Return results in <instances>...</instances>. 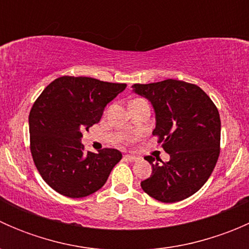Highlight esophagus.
Wrapping results in <instances>:
<instances>
[{"instance_id":"1","label":"esophagus","mask_w":249,"mask_h":249,"mask_svg":"<svg viewBox=\"0 0 249 249\" xmlns=\"http://www.w3.org/2000/svg\"><path fill=\"white\" fill-rule=\"evenodd\" d=\"M124 158L127 160V161H137V159H139V158L135 157V155H130V154H126Z\"/></svg>"}]
</instances>
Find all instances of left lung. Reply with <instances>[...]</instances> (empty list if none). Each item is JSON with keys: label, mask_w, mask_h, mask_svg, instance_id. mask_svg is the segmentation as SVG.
I'll return each mask as SVG.
<instances>
[{"label": "left lung", "mask_w": 249, "mask_h": 249, "mask_svg": "<svg viewBox=\"0 0 249 249\" xmlns=\"http://www.w3.org/2000/svg\"><path fill=\"white\" fill-rule=\"evenodd\" d=\"M132 91L152 104L153 135L170 154L167 162L155 161L150 155L144 158L153 171L141 187L149 196L166 203L192 196L207 182L219 157L217 107L201 88L183 80L134 84Z\"/></svg>", "instance_id": "8db88e82"}]
</instances>
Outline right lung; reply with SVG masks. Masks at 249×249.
<instances>
[{
    "label": "right lung",
    "instance_id": "add662e5",
    "mask_svg": "<svg viewBox=\"0 0 249 249\" xmlns=\"http://www.w3.org/2000/svg\"><path fill=\"white\" fill-rule=\"evenodd\" d=\"M126 84L90 77L56 78L42 91L29 115L32 159L46 183L67 197L101 189L122 153L84 152L82 132L100 122L105 107Z\"/></svg>",
    "mask_w": 249,
    "mask_h": 249
}]
</instances>
